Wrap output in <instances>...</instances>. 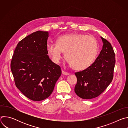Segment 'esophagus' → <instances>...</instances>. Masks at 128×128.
Wrapping results in <instances>:
<instances>
[{"mask_svg":"<svg viewBox=\"0 0 128 128\" xmlns=\"http://www.w3.org/2000/svg\"><path fill=\"white\" fill-rule=\"evenodd\" d=\"M62 73L63 74L65 75V76H68V75L69 74L68 72H66V71H62Z\"/></svg>","mask_w":128,"mask_h":128,"instance_id":"esophagus-1","label":"esophagus"}]
</instances>
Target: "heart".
Returning a JSON list of instances; mask_svg holds the SVG:
<instances>
[{
	"label": "heart",
	"instance_id": "obj_1",
	"mask_svg": "<svg viewBox=\"0 0 128 128\" xmlns=\"http://www.w3.org/2000/svg\"><path fill=\"white\" fill-rule=\"evenodd\" d=\"M47 50L54 62L60 61L64 52L65 59L72 68L82 70L89 67L95 60L98 44L92 36L70 34L59 36L56 43H49Z\"/></svg>",
	"mask_w": 128,
	"mask_h": 128
}]
</instances>
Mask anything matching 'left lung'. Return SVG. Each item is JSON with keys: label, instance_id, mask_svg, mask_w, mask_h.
<instances>
[{"label": "left lung", "instance_id": "8db88e82", "mask_svg": "<svg viewBox=\"0 0 128 128\" xmlns=\"http://www.w3.org/2000/svg\"><path fill=\"white\" fill-rule=\"evenodd\" d=\"M101 38L103 42L102 50L95 62L88 68L75 73L77 84L74 91L82 99H90L99 96L114 78L115 53L110 43Z\"/></svg>", "mask_w": 128, "mask_h": 128}]
</instances>
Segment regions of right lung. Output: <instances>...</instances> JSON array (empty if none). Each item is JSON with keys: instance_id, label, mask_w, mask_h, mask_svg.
Listing matches in <instances>:
<instances>
[{"instance_id": "right-lung-1", "label": "right lung", "mask_w": 128, "mask_h": 128, "mask_svg": "<svg viewBox=\"0 0 128 128\" xmlns=\"http://www.w3.org/2000/svg\"><path fill=\"white\" fill-rule=\"evenodd\" d=\"M48 37L42 31L26 36L18 44L10 63L16 86L33 101L48 98L61 75V67L48 55Z\"/></svg>"}]
</instances>
